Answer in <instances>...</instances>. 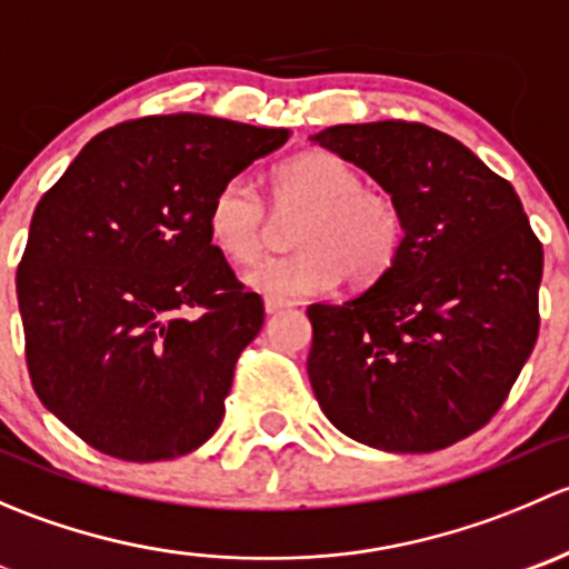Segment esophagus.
I'll return each mask as SVG.
<instances>
[{
    "mask_svg": "<svg viewBox=\"0 0 569 569\" xmlns=\"http://www.w3.org/2000/svg\"><path fill=\"white\" fill-rule=\"evenodd\" d=\"M283 308H286L283 300H274V297H267V300H263V311H267L269 317H272V313H280Z\"/></svg>",
    "mask_w": 569,
    "mask_h": 569,
    "instance_id": "34e87169",
    "label": "esophagus"
}]
</instances>
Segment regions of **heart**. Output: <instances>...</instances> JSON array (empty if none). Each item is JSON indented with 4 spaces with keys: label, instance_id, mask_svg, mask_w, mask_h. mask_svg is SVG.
<instances>
[{
    "label": "heart",
    "instance_id": "1",
    "mask_svg": "<svg viewBox=\"0 0 569 569\" xmlns=\"http://www.w3.org/2000/svg\"><path fill=\"white\" fill-rule=\"evenodd\" d=\"M278 209L306 211L295 233L300 252L263 258L244 283L274 300H308L336 289L343 278L371 286L393 267L405 242V217L386 192L366 189L347 159L327 151L302 153L272 176ZM211 242L231 261H252L267 242V206L248 178H228L209 206Z\"/></svg>",
    "mask_w": 569,
    "mask_h": 569
}]
</instances>
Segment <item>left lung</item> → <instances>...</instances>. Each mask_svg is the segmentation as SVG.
I'll return each instance as SVG.
<instances>
[{"label": "left lung", "instance_id": "obj_1", "mask_svg": "<svg viewBox=\"0 0 569 569\" xmlns=\"http://www.w3.org/2000/svg\"><path fill=\"white\" fill-rule=\"evenodd\" d=\"M311 142L369 173L405 217L399 258L377 283L308 308L321 412L371 449H446L496 416L529 360L542 244L512 183L443 131L377 120Z\"/></svg>", "mask_w": 569, "mask_h": 569}]
</instances>
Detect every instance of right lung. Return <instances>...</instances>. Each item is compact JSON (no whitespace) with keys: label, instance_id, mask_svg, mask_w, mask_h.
<instances>
[{"label":"right lung","instance_id":"add662e5","mask_svg":"<svg viewBox=\"0 0 569 569\" xmlns=\"http://www.w3.org/2000/svg\"><path fill=\"white\" fill-rule=\"evenodd\" d=\"M286 140L198 112L129 120L40 198L16 274L27 366L84 443L159 462L217 432L263 306L211 244L209 206Z\"/></svg>","mask_w":569,"mask_h":569}]
</instances>
